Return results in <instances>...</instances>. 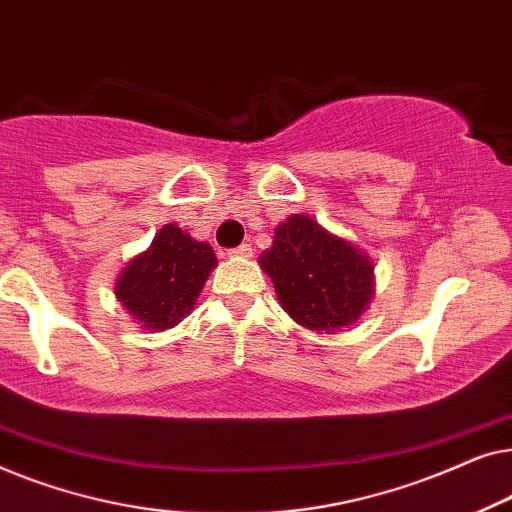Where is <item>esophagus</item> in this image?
I'll use <instances>...</instances> for the list:
<instances>
[{
  "mask_svg": "<svg viewBox=\"0 0 512 512\" xmlns=\"http://www.w3.org/2000/svg\"><path fill=\"white\" fill-rule=\"evenodd\" d=\"M228 254L233 258H251L254 256V247H251V244H240L237 249H230Z\"/></svg>",
  "mask_w": 512,
  "mask_h": 512,
  "instance_id": "34e87169",
  "label": "esophagus"
}]
</instances>
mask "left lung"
I'll return each instance as SVG.
<instances>
[{"label": "left lung", "instance_id": "left-lung-1", "mask_svg": "<svg viewBox=\"0 0 512 512\" xmlns=\"http://www.w3.org/2000/svg\"><path fill=\"white\" fill-rule=\"evenodd\" d=\"M258 263L275 284L284 312L317 333L352 326L375 296L370 256L310 214H291L279 223Z\"/></svg>", "mask_w": 512, "mask_h": 512}]
</instances>
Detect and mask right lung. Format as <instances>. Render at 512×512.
I'll return each instance as SVG.
<instances>
[{"instance_id": "obj_1", "label": "right lung", "mask_w": 512, "mask_h": 512, "mask_svg": "<svg viewBox=\"0 0 512 512\" xmlns=\"http://www.w3.org/2000/svg\"><path fill=\"white\" fill-rule=\"evenodd\" d=\"M216 263L212 244L198 242L177 223H165L149 249L121 270L114 293L144 331L163 333L191 314Z\"/></svg>"}]
</instances>
